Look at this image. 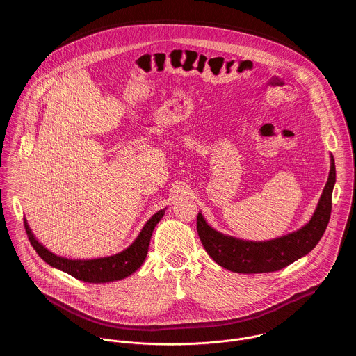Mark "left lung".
Instances as JSON below:
<instances>
[{
    "label": "left lung",
    "mask_w": 356,
    "mask_h": 356,
    "mask_svg": "<svg viewBox=\"0 0 356 356\" xmlns=\"http://www.w3.org/2000/svg\"><path fill=\"white\" fill-rule=\"evenodd\" d=\"M335 180V160L331 154L328 180L312 219L302 229L270 241H244L225 236L211 228L199 213L196 224L205 251L222 268L236 273H263L287 267L311 252L322 238L331 216Z\"/></svg>",
    "instance_id": "obj_1"
}]
</instances>
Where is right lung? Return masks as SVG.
I'll use <instances>...</instances> for the list:
<instances>
[{
	"label": "right lung",
	"mask_w": 356,
	"mask_h": 356,
	"mask_svg": "<svg viewBox=\"0 0 356 356\" xmlns=\"http://www.w3.org/2000/svg\"><path fill=\"white\" fill-rule=\"evenodd\" d=\"M164 213L165 209H160L157 213H154L152 218L147 221V224L132 243V245H129L125 251L113 256L92 260H70L51 254V251H48L44 245L38 243V240H35L25 219L24 225L35 252L42 260L51 264V267L67 272L73 277L86 283H108L124 279L140 268L148 254L153 229L156 224L164 216Z\"/></svg>",
	"instance_id": "1"
}]
</instances>
